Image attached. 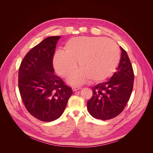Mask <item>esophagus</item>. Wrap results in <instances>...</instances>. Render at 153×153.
I'll return each mask as SVG.
<instances>
[{"label":"esophagus","mask_w":153,"mask_h":153,"mask_svg":"<svg viewBox=\"0 0 153 153\" xmlns=\"http://www.w3.org/2000/svg\"><path fill=\"white\" fill-rule=\"evenodd\" d=\"M81 89V88H80V87H73L72 90H73V92H75L76 91H78L79 89Z\"/></svg>","instance_id":"obj_1"}]
</instances>
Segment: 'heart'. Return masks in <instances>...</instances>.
Instances as JSON below:
<instances>
[{"label": "heart", "mask_w": 153, "mask_h": 153, "mask_svg": "<svg viewBox=\"0 0 153 153\" xmlns=\"http://www.w3.org/2000/svg\"><path fill=\"white\" fill-rule=\"evenodd\" d=\"M120 59V50L114 41L103 37L78 36L69 39L65 51L57 50L53 57L55 71L66 78L75 70H80L68 79L72 85H80L88 80L103 81L115 71Z\"/></svg>", "instance_id": "b5f03b06"}]
</instances>
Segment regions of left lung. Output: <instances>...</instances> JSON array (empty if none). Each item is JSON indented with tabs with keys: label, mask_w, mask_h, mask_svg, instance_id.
Segmentation results:
<instances>
[{
	"label": "left lung",
	"mask_w": 153,
	"mask_h": 153,
	"mask_svg": "<svg viewBox=\"0 0 153 153\" xmlns=\"http://www.w3.org/2000/svg\"><path fill=\"white\" fill-rule=\"evenodd\" d=\"M121 56L116 71L110 80L92 87L93 95L87 101L92 117L108 120L116 117L125 108L133 87L134 73L128 55L121 47Z\"/></svg>",
	"instance_id": "obj_1"
}]
</instances>
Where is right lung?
<instances>
[{
	"label": "right lung",
	"instance_id": "obj_1",
	"mask_svg": "<svg viewBox=\"0 0 153 153\" xmlns=\"http://www.w3.org/2000/svg\"><path fill=\"white\" fill-rule=\"evenodd\" d=\"M61 36H50L26 54L18 71V87L27 110L40 121L61 116L73 94L70 87L54 74L53 57Z\"/></svg>",
	"mask_w": 153,
	"mask_h": 153
}]
</instances>
